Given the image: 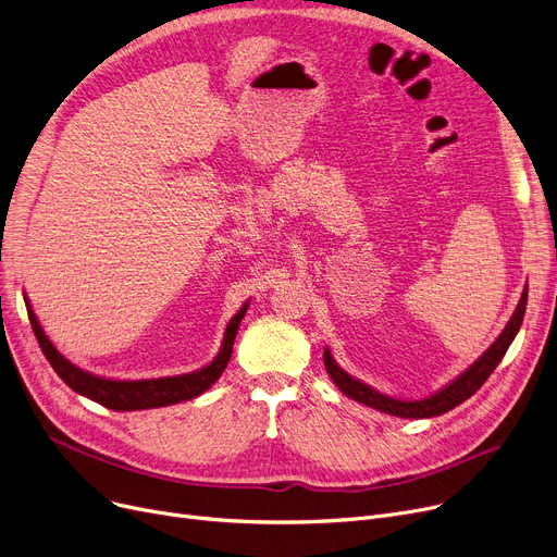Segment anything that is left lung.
Masks as SVG:
<instances>
[{
	"label": "left lung",
	"mask_w": 557,
	"mask_h": 557,
	"mask_svg": "<svg viewBox=\"0 0 557 557\" xmlns=\"http://www.w3.org/2000/svg\"><path fill=\"white\" fill-rule=\"evenodd\" d=\"M525 302H529V286L523 288L521 300H519V305H517V309H515V313L510 318V323L506 325L502 336L490 345L487 352L472 368H467L456 379V382H451L447 388H443L441 393H435L429 399L399 401V399H393V397H386L382 393L372 391L370 386L361 384L359 379H352L347 372H343L334 363L330 349H325V368H327L332 382L338 386L341 393H345L347 397H352L359 404L376 408V411H384V413H391V416H397V418H433V416H443V413L451 411V408H456L458 404H462L465 399H470L487 382V376L494 372V368L502 363V359L508 352L512 338L517 336V332L521 327V320H523V313H525Z\"/></svg>",
	"instance_id": "left-lung-1"
}]
</instances>
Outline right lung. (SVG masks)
<instances>
[{"label": "right lung", "mask_w": 557, "mask_h": 557, "mask_svg": "<svg viewBox=\"0 0 557 557\" xmlns=\"http://www.w3.org/2000/svg\"><path fill=\"white\" fill-rule=\"evenodd\" d=\"M246 309H248V305H244L239 309V313L227 323L223 345L219 349L216 359L208 368H202L191 374L144 379V382H114V379H101L90 372H83L81 368L72 366L61 352H58V349L51 345V341L45 336L32 305H28V300H26V311H28V320H32L34 334L42 347L47 361L55 370V374L61 376L72 391L85 395L87 399H95L97 404H101L106 408H112V411H139V408L169 406V404H178L185 399H194L200 393L208 391L221 376V372L225 370V366L232 357L234 336H237V330H239V323H242Z\"/></svg>", "instance_id": "right-lung-1"}]
</instances>
